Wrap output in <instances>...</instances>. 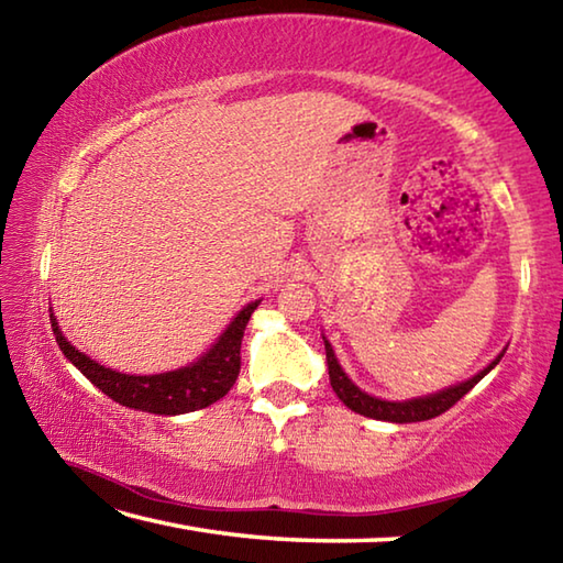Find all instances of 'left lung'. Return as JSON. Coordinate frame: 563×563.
Instances as JSON below:
<instances>
[{"instance_id":"8db88e82","label":"left lung","mask_w":563,"mask_h":563,"mask_svg":"<svg viewBox=\"0 0 563 563\" xmlns=\"http://www.w3.org/2000/svg\"><path fill=\"white\" fill-rule=\"evenodd\" d=\"M325 340V338H322ZM504 357V350L499 352L497 360H492L482 373H476L474 377L466 379V383H460L454 387H446L442 393L427 395V397H417V399H405V402H387V399L373 397L352 383V379L342 373L340 362L332 352V345L325 340V360H328V375H330V385L335 389V395L342 399V405L350 407L352 412H357L362 417L369 419H383V422H397V424H407V422H424V419L440 417L446 412L452 405L460 402V399L470 393V389L479 383V379L492 373L494 367L499 365V360Z\"/></svg>"}]
</instances>
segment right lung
<instances>
[{
	"label": "right lung",
	"mask_w": 563,
	"mask_h": 563,
	"mask_svg": "<svg viewBox=\"0 0 563 563\" xmlns=\"http://www.w3.org/2000/svg\"><path fill=\"white\" fill-rule=\"evenodd\" d=\"M261 300L247 302L203 357H198L186 367L174 369V373L161 375H123L111 367H103L97 360L76 350L62 335L59 322H56L52 310L49 320L56 335V345L62 347L66 360L76 369H81V375L91 385H97L103 395L111 397L113 402L151 415H186L218 402L235 385L238 373H241L243 330Z\"/></svg>",
	"instance_id": "add662e5"
}]
</instances>
